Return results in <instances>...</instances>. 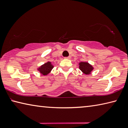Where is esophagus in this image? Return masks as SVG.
Masks as SVG:
<instances>
[{
	"mask_svg": "<svg viewBox=\"0 0 128 128\" xmlns=\"http://www.w3.org/2000/svg\"><path fill=\"white\" fill-rule=\"evenodd\" d=\"M71 58L70 56H68V57H66L65 58V59H70Z\"/></svg>",
	"mask_w": 128,
	"mask_h": 128,
	"instance_id": "34e87169",
	"label": "esophagus"
}]
</instances>
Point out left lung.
Here are the masks:
<instances>
[{
    "instance_id": "left-lung-1",
    "label": "left lung",
    "mask_w": 128,
    "mask_h": 128,
    "mask_svg": "<svg viewBox=\"0 0 128 128\" xmlns=\"http://www.w3.org/2000/svg\"><path fill=\"white\" fill-rule=\"evenodd\" d=\"M78 65L80 70L82 71V73L86 75L90 74L93 69H94V67L90 64L88 63V62H80Z\"/></svg>"
}]
</instances>
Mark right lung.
Returning a JSON list of instances; mask_svg holds the SVG:
<instances>
[{
  "mask_svg": "<svg viewBox=\"0 0 128 128\" xmlns=\"http://www.w3.org/2000/svg\"><path fill=\"white\" fill-rule=\"evenodd\" d=\"M54 68L53 64L51 62H47L46 63L43 64L37 68L40 74L42 76H47L51 72L52 69Z\"/></svg>",
  "mask_w": 128,
  "mask_h": 128,
  "instance_id": "obj_1",
  "label": "right lung"
}]
</instances>
